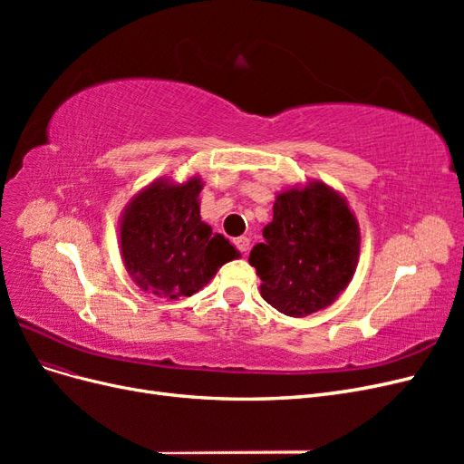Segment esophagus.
<instances>
[{
  "mask_svg": "<svg viewBox=\"0 0 464 464\" xmlns=\"http://www.w3.org/2000/svg\"><path fill=\"white\" fill-rule=\"evenodd\" d=\"M234 246L242 251V254H247L249 251V237L247 236H240V237H236L234 240Z\"/></svg>",
  "mask_w": 464,
  "mask_h": 464,
  "instance_id": "34e87169",
  "label": "esophagus"
}]
</instances>
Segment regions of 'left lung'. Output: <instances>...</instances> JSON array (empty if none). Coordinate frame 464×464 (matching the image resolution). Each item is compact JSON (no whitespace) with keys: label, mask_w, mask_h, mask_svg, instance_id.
Listing matches in <instances>:
<instances>
[{"label":"left lung","mask_w":464,"mask_h":464,"mask_svg":"<svg viewBox=\"0 0 464 464\" xmlns=\"http://www.w3.org/2000/svg\"><path fill=\"white\" fill-rule=\"evenodd\" d=\"M265 242L249 265L261 278V296L290 317L325 310L353 280L360 228L346 199L319 179L276 193Z\"/></svg>","instance_id":"1"}]
</instances>
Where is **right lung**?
Wrapping results in <instances>:
<instances>
[{
    "instance_id": "obj_1",
    "label": "right lung",
    "mask_w": 464,
    "mask_h": 464,
    "mask_svg": "<svg viewBox=\"0 0 464 464\" xmlns=\"http://www.w3.org/2000/svg\"><path fill=\"white\" fill-rule=\"evenodd\" d=\"M203 179L159 178L135 193L120 218L125 271L143 292L178 300L201 290L224 263L240 257L201 220Z\"/></svg>"
}]
</instances>
